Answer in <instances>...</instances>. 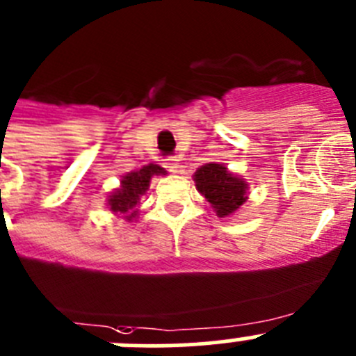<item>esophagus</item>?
<instances>
[{
	"label": "esophagus",
	"mask_w": 356,
	"mask_h": 356,
	"mask_svg": "<svg viewBox=\"0 0 356 356\" xmlns=\"http://www.w3.org/2000/svg\"><path fill=\"white\" fill-rule=\"evenodd\" d=\"M166 168L171 171V173H179V163L177 157H170V159H166Z\"/></svg>",
	"instance_id": "1"
}]
</instances>
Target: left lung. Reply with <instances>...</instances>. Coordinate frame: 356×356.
Masks as SVG:
<instances>
[{"label":"left lung","mask_w":356,"mask_h":356,"mask_svg":"<svg viewBox=\"0 0 356 356\" xmlns=\"http://www.w3.org/2000/svg\"><path fill=\"white\" fill-rule=\"evenodd\" d=\"M193 181L220 218L234 214L248 200V183L221 164L200 166L193 175Z\"/></svg>","instance_id":"left-lung-1"}]
</instances>
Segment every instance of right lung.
Instances as JSON below:
<instances>
[{
  "instance_id": "right-lung-1",
  "label": "right lung",
  "mask_w": 356,
  "mask_h": 356,
  "mask_svg": "<svg viewBox=\"0 0 356 356\" xmlns=\"http://www.w3.org/2000/svg\"><path fill=\"white\" fill-rule=\"evenodd\" d=\"M161 175H168L166 170L157 164H147L142 170L131 171V173L124 175L121 179V186L115 188L114 192L108 195L107 206L112 213H122L126 214V220L131 221L136 218V204H138L140 197L149 190L150 178L161 177Z\"/></svg>"
}]
</instances>
